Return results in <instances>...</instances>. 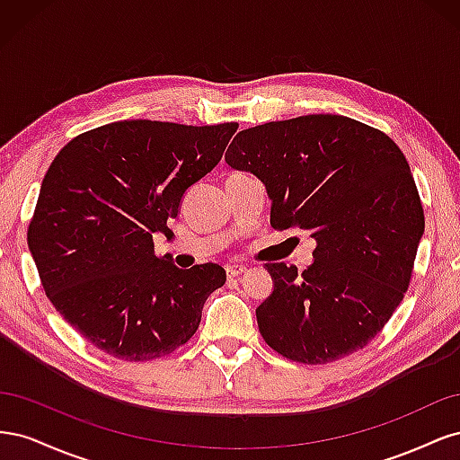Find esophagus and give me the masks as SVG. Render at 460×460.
<instances>
[{
  "label": "esophagus",
  "mask_w": 460,
  "mask_h": 460,
  "mask_svg": "<svg viewBox=\"0 0 460 460\" xmlns=\"http://www.w3.org/2000/svg\"><path fill=\"white\" fill-rule=\"evenodd\" d=\"M243 270H245L243 264H228V267H226L228 276H240Z\"/></svg>",
  "instance_id": "34e87169"
}]
</instances>
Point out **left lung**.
Segmentation results:
<instances>
[{
  "mask_svg": "<svg viewBox=\"0 0 460 460\" xmlns=\"http://www.w3.org/2000/svg\"><path fill=\"white\" fill-rule=\"evenodd\" d=\"M225 159L264 184L272 228L316 242L301 274L267 264L274 289L255 311L264 341L305 365L363 349L405 296L424 234L401 149L349 117L305 115L242 130Z\"/></svg>",
  "mask_w": 460,
  "mask_h": 460,
  "instance_id": "obj_1",
  "label": "left lung"
}]
</instances>
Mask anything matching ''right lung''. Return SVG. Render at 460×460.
I'll return each mask as SVG.
<instances>
[{"label":"right lung","mask_w":460,"mask_h":460,"mask_svg":"<svg viewBox=\"0 0 460 460\" xmlns=\"http://www.w3.org/2000/svg\"><path fill=\"white\" fill-rule=\"evenodd\" d=\"M235 130L119 120L76 136L49 164L29 249L53 307L97 349L149 360L196 333L226 272L215 262L178 269L155 255L153 235L172 232L166 220Z\"/></svg>","instance_id":"add662e5"}]
</instances>
